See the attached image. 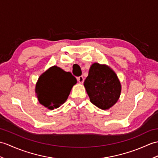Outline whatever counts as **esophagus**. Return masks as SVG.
Here are the masks:
<instances>
[{"label": "esophagus", "mask_w": 158, "mask_h": 158, "mask_svg": "<svg viewBox=\"0 0 158 158\" xmlns=\"http://www.w3.org/2000/svg\"><path fill=\"white\" fill-rule=\"evenodd\" d=\"M77 81H79V83H83V81H84V78L83 76H80V77H78L77 78Z\"/></svg>", "instance_id": "obj_1"}]
</instances>
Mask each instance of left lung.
Segmentation results:
<instances>
[{"label":"left lung","mask_w":158,"mask_h":158,"mask_svg":"<svg viewBox=\"0 0 158 158\" xmlns=\"http://www.w3.org/2000/svg\"><path fill=\"white\" fill-rule=\"evenodd\" d=\"M84 86L91 103L102 110L114 105L120 95L121 85L117 75L106 65H91Z\"/></svg>","instance_id":"1"}]
</instances>
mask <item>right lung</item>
I'll return each instance as SVG.
<instances>
[{
    "label": "right lung",
    "mask_w": 158,
    "mask_h": 158,
    "mask_svg": "<svg viewBox=\"0 0 158 158\" xmlns=\"http://www.w3.org/2000/svg\"><path fill=\"white\" fill-rule=\"evenodd\" d=\"M77 79L70 72L54 66L40 77L35 93L40 103L50 110L57 108L67 100Z\"/></svg>",
    "instance_id": "obj_1"
}]
</instances>
